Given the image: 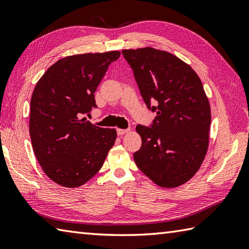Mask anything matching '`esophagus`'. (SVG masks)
Segmentation results:
<instances>
[{
	"mask_svg": "<svg viewBox=\"0 0 249 249\" xmlns=\"http://www.w3.org/2000/svg\"><path fill=\"white\" fill-rule=\"evenodd\" d=\"M129 130H130L129 128H127V129H122V128H118V129H116V133H118V135H119V136H121V135L127 134Z\"/></svg>",
	"mask_w": 249,
	"mask_h": 249,
	"instance_id": "obj_1",
	"label": "esophagus"
}]
</instances>
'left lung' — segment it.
Here are the masks:
<instances>
[{
	"label": "left lung",
	"mask_w": 249,
	"mask_h": 249,
	"mask_svg": "<svg viewBox=\"0 0 249 249\" xmlns=\"http://www.w3.org/2000/svg\"><path fill=\"white\" fill-rule=\"evenodd\" d=\"M122 53L147 108L156 112L151 127H136L142 140L136 165L158 186L178 187L195 176L208 152L211 108L202 82L167 51L145 47Z\"/></svg>",
	"instance_id": "1"
}]
</instances>
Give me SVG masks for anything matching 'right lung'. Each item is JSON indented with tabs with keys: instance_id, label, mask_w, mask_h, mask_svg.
<instances>
[{
	"instance_id": "add662e5",
	"label": "right lung",
	"mask_w": 249,
	"mask_h": 249,
	"mask_svg": "<svg viewBox=\"0 0 249 249\" xmlns=\"http://www.w3.org/2000/svg\"><path fill=\"white\" fill-rule=\"evenodd\" d=\"M120 51L70 55L44 73L32 94L30 136L46 176L64 187L86 184L103 167L116 139L114 128L80 115L96 108L94 93Z\"/></svg>"
}]
</instances>
